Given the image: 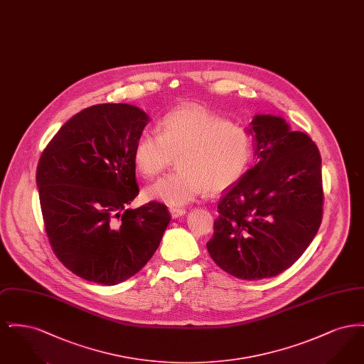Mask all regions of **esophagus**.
Returning <instances> with one entry per match:
<instances>
[{"mask_svg": "<svg viewBox=\"0 0 364 364\" xmlns=\"http://www.w3.org/2000/svg\"><path fill=\"white\" fill-rule=\"evenodd\" d=\"M169 211H171L172 218H178L186 214V208H169Z\"/></svg>", "mask_w": 364, "mask_h": 364, "instance_id": "1", "label": "esophagus"}]
</instances>
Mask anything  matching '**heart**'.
Segmentation results:
<instances>
[{"label":"heart","instance_id":"heart-1","mask_svg":"<svg viewBox=\"0 0 364 364\" xmlns=\"http://www.w3.org/2000/svg\"><path fill=\"white\" fill-rule=\"evenodd\" d=\"M254 156L250 129L199 106L169 112L159 134L144 132L134 146L135 168L146 178L162 173L177 156L180 168L146 191L149 198L171 206L190 203L208 188H230L247 173Z\"/></svg>","mask_w":364,"mask_h":364}]
</instances>
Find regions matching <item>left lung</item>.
<instances>
[{
	"label": "left lung",
	"instance_id": "8db88e82",
	"mask_svg": "<svg viewBox=\"0 0 364 364\" xmlns=\"http://www.w3.org/2000/svg\"><path fill=\"white\" fill-rule=\"evenodd\" d=\"M251 125L258 162L224 191L206 244L224 272L248 281L291 267L323 214L322 162L311 138L270 114L255 116Z\"/></svg>",
	"mask_w": 364,
	"mask_h": 364
}]
</instances>
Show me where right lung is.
I'll list each match as a JSON object with an SVG mask.
<instances>
[{
  "label": "right lung",
  "instance_id": "obj_1",
  "mask_svg": "<svg viewBox=\"0 0 364 364\" xmlns=\"http://www.w3.org/2000/svg\"><path fill=\"white\" fill-rule=\"evenodd\" d=\"M147 122L136 106L94 105L65 122L39 158L36 186L53 252L87 281L116 285L136 274L171 221L159 202L128 208L139 193L134 146Z\"/></svg>",
  "mask_w": 364,
  "mask_h": 364
}]
</instances>
